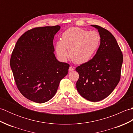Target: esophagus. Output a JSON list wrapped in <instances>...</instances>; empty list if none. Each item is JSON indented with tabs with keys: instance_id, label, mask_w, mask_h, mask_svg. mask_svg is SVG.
Listing matches in <instances>:
<instances>
[{
	"instance_id": "34e87169",
	"label": "esophagus",
	"mask_w": 133,
	"mask_h": 133,
	"mask_svg": "<svg viewBox=\"0 0 133 133\" xmlns=\"http://www.w3.org/2000/svg\"><path fill=\"white\" fill-rule=\"evenodd\" d=\"M73 70H74V68H73V67H72V66H70V67H69V72H71V71H73Z\"/></svg>"
}]
</instances>
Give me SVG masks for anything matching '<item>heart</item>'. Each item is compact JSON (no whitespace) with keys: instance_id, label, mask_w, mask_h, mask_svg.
I'll return each mask as SVG.
<instances>
[{"instance_id":"heart-1","label":"heart","mask_w":133,"mask_h":133,"mask_svg":"<svg viewBox=\"0 0 133 133\" xmlns=\"http://www.w3.org/2000/svg\"><path fill=\"white\" fill-rule=\"evenodd\" d=\"M101 36L97 31L71 27L62 34L56 42L55 50L59 58L66 60L69 55L75 63L83 64L91 60L100 45Z\"/></svg>"}]
</instances>
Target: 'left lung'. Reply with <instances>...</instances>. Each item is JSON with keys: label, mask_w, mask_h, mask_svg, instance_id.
<instances>
[{"label": "left lung", "mask_w": 133, "mask_h": 133, "mask_svg": "<svg viewBox=\"0 0 133 133\" xmlns=\"http://www.w3.org/2000/svg\"><path fill=\"white\" fill-rule=\"evenodd\" d=\"M91 26L99 33L100 46L91 60L76 68L79 75L77 89L86 99L98 102L108 97L119 83L123 55L111 32L97 25Z\"/></svg>", "instance_id": "obj_1"}]
</instances>
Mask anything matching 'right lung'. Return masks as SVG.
I'll list each match as a JSON object with an SVG mask.
<instances>
[{"label": "right lung", "mask_w": 133, "mask_h": 133, "mask_svg": "<svg viewBox=\"0 0 133 133\" xmlns=\"http://www.w3.org/2000/svg\"><path fill=\"white\" fill-rule=\"evenodd\" d=\"M61 26L36 27L17 41L10 66L19 91L28 99L42 103L56 94L70 65L60 62L54 53L53 40Z\"/></svg>", "instance_id": "add662e5"}]
</instances>
